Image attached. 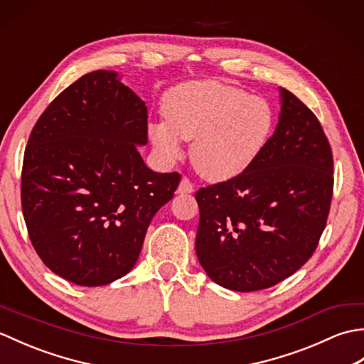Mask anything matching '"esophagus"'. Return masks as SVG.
<instances>
[{
  "mask_svg": "<svg viewBox=\"0 0 364 364\" xmlns=\"http://www.w3.org/2000/svg\"><path fill=\"white\" fill-rule=\"evenodd\" d=\"M178 194H191V192H194V184L191 183L189 178L183 176L181 181H180V186H178Z\"/></svg>",
  "mask_w": 364,
  "mask_h": 364,
  "instance_id": "1",
  "label": "esophagus"
}]
</instances>
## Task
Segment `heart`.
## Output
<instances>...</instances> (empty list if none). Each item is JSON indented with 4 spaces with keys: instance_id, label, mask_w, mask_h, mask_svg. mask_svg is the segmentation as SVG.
Instances as JSON below:
<instances>
[{
    "instance_id": "obj_1",
    "label": "heart",
    "mask_w": 364,
    "mask_h": 364,
    "mask_svg": "<svg viewBox=\"0 0 364 364\" xmlns=\"http://www.w3.org/2000/svg\"><path fill=\"white\" fill-rule=\"evenodd\" d=\"M164 119L149 123V137L170 162L191 142V161L206 180L225 181L245 172L267 146L275 128L266 98L219 81H192L170 90Z\"/></svg>"
}]
</instances>
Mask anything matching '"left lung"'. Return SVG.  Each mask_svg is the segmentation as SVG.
I'll list each match as a JSON object with an SVG mask.
<instances>
[{
	"label": "left lung",
	"instance_id": "8db88e82",
	"mask_svg": "<svg viewBox=\"0 0 364 364\" xmlns=\"http://www.w3.org/2000/svg\"><path fill=\"white\" fill-rule=\"evenodd\" d=\"M261 156L231 180L196 192V250L214 283L266 289L311 258L333 196V154L321 122L289 90Z\"/></svg>",
	"mask_w": 364,
	"mask_h": 364
}]
</instances>
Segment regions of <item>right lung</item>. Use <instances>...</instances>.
<instances>
[{
	"label": "right lung",
	"mask_w": 364,
	"mask_h": 364,
	"mask_svg": "<svg viewBox=\"0 0 364 364\" xmlns=\"http://www.w3.org/2000/svg\"><path fill=\"white\" fill-rule=\"evenodd\" d=\"M146 141V106L115 72L81 76L42 112L23 158L21 210L51 272L103 286L133 269L181 180L145 166Z\"/></svg>",
	"instance_id": "1"
}]
</instances>
